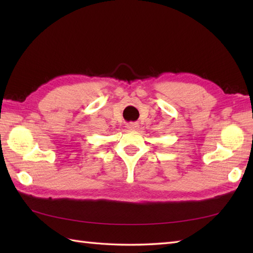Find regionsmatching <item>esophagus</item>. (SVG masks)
<instances>
[{
  "instance_id": "34e87169",
  "label": "esophagus",
  "mask_w": 253,
  "mask_h": 253,
  "mask_svg": "<svg viewBox=\"0 0 253 253\" xmlns=\"http://www.w3.org/2000/svg\"><path fill=\"white\" fill-rule=\"evenodd\" d=\"M139 127V125L137 123H129V124H127V128L129 130H136L137 128Z\"/></svg>"
}]
</instances>
